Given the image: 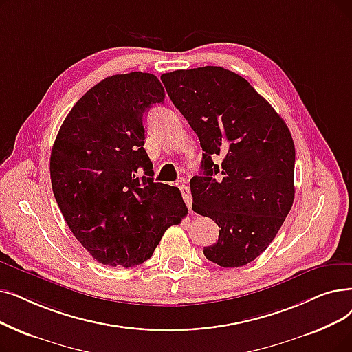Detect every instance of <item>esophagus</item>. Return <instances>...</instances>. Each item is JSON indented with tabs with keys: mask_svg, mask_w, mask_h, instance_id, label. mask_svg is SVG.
<instances>
[{
	"mask_svg": "<svg viewBox=\"0 0 352 352\" xmlns=\"http://www.w3.org/2000/svg\"><path fill=\"white\" fill-rule=\"evenodd\" d=\"M179 191H181V194H182V198H184V201H186V204H187L188 210L191 211V206H192V197H191V191H190V187H188V186H186V184H182V186H179Z\"/></svg>",
	"mask_w": 352,
	"mask_h": 352,
	"instance_id": "34e87169",
	"label": "esophagus"
}]
</instances>
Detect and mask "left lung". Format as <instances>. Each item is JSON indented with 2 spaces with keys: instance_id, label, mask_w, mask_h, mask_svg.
Wrapping results in <instances>:
<instances>
[{
  "instance_id": "1",
  "label": "left lung",
  "mask_w": 352,
  "mask_h": 352,
  "mask_svg": "<svg viewBox=\"0 0 352 352\" xmlns=\"http://www.w3.org/2000/svg\"><path fill=\"white\" fill-rule=\"evenodd\" d=\"M161 80L204 151L203 175L190 181L192 210L220 227L217 243L204 248V256L221 267L248 265L267 249L292 208V135L234 72L206 66L164 73ZM216 157L222 158L220 166L213 164Z\"/></svg>"
}]
</instances>
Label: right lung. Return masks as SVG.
<instances>
[{
  "mask_svg": "<svg viewBox=\"0 0 352 352\" xmlns=\"http://www.w3.org/2000/svg\"><path fill=\"white\" fill-rule=\"evenodd\" d=\"M164 98L154 74L109 76L78 100L57 133L54 198L74 237L102 265L144 263L188 212L177 187L151 178L144 149V113Z\"/></svg>",
  "mask_w": 352,
  "mask_h": 352,
  "instance_id": "1",
  "label": "right lung"
}]
</instances>
